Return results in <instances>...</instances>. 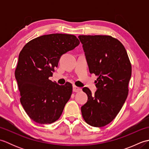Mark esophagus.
<instances>
[{"instance_id":"1","label":"esophagus","mask_w":149,"mask_h":149,"mask_svg":"<svg viewBox=\"0 0 149 149\" xmlns=\"http://www.w3.org/2000/svg\"><path fill=\"white\" fill-rule=\"evenodd\" d=\"M81 90V88H79L76 86H73V91H74V92H79V91H80Z\"/></svg>"}]
</instances>
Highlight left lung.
Listing matches in <instances>:
<instances>
[{
  "label": "left lung",
  "instance_id": "left-lung-1",
  "mask_svg": "<svg viewBox=\"0 0 149 149\" xmlns=\"http://www.w3.org/2000/svg\"><path fill=\"white\" fill-rule=\"evenodd\" d=\"M90 72L97 76L94 95L83 91L88 102L81 107L84 121L93 127H104L118 115L127 99L132 67L123 44L109 35H79Z\"/></svg>",
  "mask_w": 149,
  "mask_h": 149
}]
</instances>
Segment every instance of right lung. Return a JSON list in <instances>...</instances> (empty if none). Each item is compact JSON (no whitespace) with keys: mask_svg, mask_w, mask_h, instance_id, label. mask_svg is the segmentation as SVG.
Wrapping results in <instances>:
<instances>
[{"mask_svg":"<svg viewBox=\"0 0 149 149\" xmlns=\"http://www.w3.org/2000/svg\"><path fill=\"white\" fill-rule=\"evenodd\" d=\"M80 43L72 34H50L27 43L19 54L15 75L20 102L33 121L50 124L61 116L72 93V84L59 85L49 79L60 57Z\"/></svg>","mask_w":149,"mask_h":149,"instance_id":"1","label":"right lung"}]
</instances>
